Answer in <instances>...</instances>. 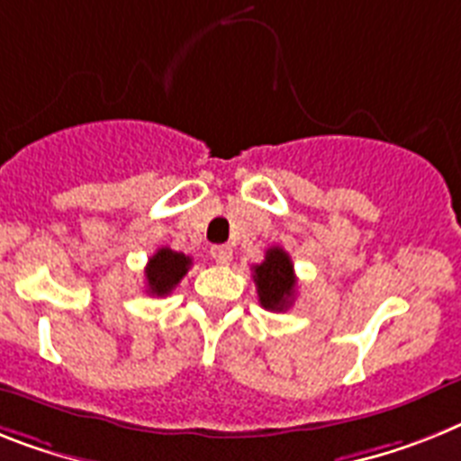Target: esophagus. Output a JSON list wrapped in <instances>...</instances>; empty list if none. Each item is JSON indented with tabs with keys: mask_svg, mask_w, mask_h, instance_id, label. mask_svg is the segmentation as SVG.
Wrapping results in <instances>:
<instances>
[{
	"mask_svg": "<svg viewBox=\"0 0 461 461\" xmlns=\"http://www.w3.org/2000/svg\"><path fill=\"white\" fill-rule=\"evenodd\" d=\"M211 258L218 262V265H230V262H231V249H230V246H212Z\"/></svg>",
	"mask_w": 461,
	"mask_h": 461,
	"instance_id": "1",
	"label": "esophagus"
}]
</instances>
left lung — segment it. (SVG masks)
<instances>
[{
    "label": "left lung",
    "mask_w": 461,
    "mask_h": 461,
    "mask_svg": "<svg viewBox=\"0 0 461 461\" xmlns=\"http://www.w3.org/2000/svg\"><path fill=\"white\" fill-rule=\"evenodd\" d=\"M253 281L260 304L269 312H284L295 300L297 278L293 260L278 246L267 250L265 260L253 267Z\"/></svg>",
    "instance_id": "left-lung-1"
}]
</instances>
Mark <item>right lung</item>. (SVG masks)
I'll return each mask as SVG.
<instances>
[{
  "instance_id": "1",
  "label": "right lung",
  "mask_w": 461,
  "mask_h": 461,
  "mask_svg": "<svg viewBox=\"0 0 461 461\" xmlns=\"http://www.w3.org/2000/svg\"><path fill=\"white\" fill-rule=\"evenodd\" d=\"M189 265H192V258H187V255L176 253L171 249H158L145 267L147 293L157 297L168 295L183 281Z\"/></svg>"
}]
</instances>
